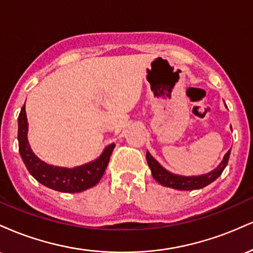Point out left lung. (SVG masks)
<instances>
[{"label":"left lung","instance_id":"1","mask_svg":"<svg viewBox=\"0 0 253 253\" xmlns=\"http://www.w3.org/2000/svg\"><path fill=\"white\" fill-rule=\"evenodd\" d=\"M229 153H231V150L226 153L225 157H223V161L220 163V165L215 170H213L211 172L207 173V175L194 176V177L173 175V173H171L168 170H165L164 168L162 167V165L159 164L149 152H146V161L151 169V172H152L153 178H155L158 183H161L162 185H164V187L173 188V189H178V190H195V189H201V188L206 187V185L211 184V182L215 181L217 177L221 175L223 169H225L226 165L228 163Z\"/></svg>","mask_w":253,"mask_h":253}]
</instances>
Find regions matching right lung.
<instances>
[{
    "label": "right lung",
    "instance_id": "add662e5",
    "mask_svg": "<svg viewBox=\"0 0 253 253\" xmlns=\"http://www.w3.org/2000/svg\"><path fill=\"white\" fill-rule=\"evenodd\" d=\"M27 126L26 108L24 106L19 114V132H17L19 151L27 170L38 182L50 189L62 191V193H81L92 188L100 182L108 165L110 155L115 147L114 144L107 146L96 161L82 167L74 168V169L52 167L40 161L31 150L27 140Z\"/></svg>",
    "mask_w": 253,
    "mask_h": 253
}]
</instances>
